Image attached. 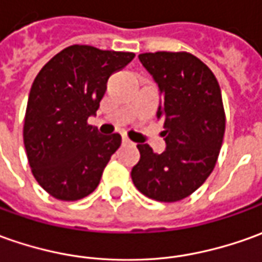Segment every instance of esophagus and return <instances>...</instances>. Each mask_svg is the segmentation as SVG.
Returning a JSON list of instances; mask_svg holds the SVG:
<instances>
[{
  "label": "esophagus",
  "instance_id": "obj_1",
  "mask_svg": "<svg viewBox=\"0 0 262 262\" xmlns=\"http://www.w3.org/2000/svg\"><path fill=\"white\" fill-rule=\"evenodd\" d=\"M122 143H123V145H130L132 142L130 139H127L126 136H123V138H122Z\"/></svg>",
  "mask_w": 262,
  "mask_h": 262
}]
</instances>
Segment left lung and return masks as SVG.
<instances>
[{
  "label": "left lung",
  "instance_id": "1",
  "mask_svg": "<svg viewBox=\"0 0 262 262\" xmlns=\"http://www.w3.org/2000/svg\"><path fill=\"white\" fill-rule=\"evenodd\" d=\"M139 60L162 94L156 115L166 149L155 154L139 143L132 181L147 198L176 202L196 191L218 161L225 133L222 94L211 69L191 53H143Z\"/></svg>",
  "mask_w": 262,
  "mask_h": 262
}]
</instances>
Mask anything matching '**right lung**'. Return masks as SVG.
<instances>
[{"mask_svg":"<svg viewBox=\"0 0 262 262\" xmlns=\"http://www.w3.org/2000/svg\"><path fill=\"white\" fill-rule=\"evenodd\" d=\"M133 57L74 44L53 57L34 79L23 138L34 178L51 196L77 201L97 188L122 138L100 135L87 119L100 106L108 77Z\"/></svg>","mask_w":262,"mask_h":262,"instance_id":"add662e5","label":"right lung"}]
</instances>
